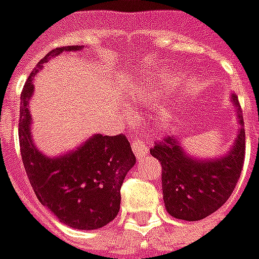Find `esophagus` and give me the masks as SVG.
Segmentation results:
<instances>
[{
    "label": "esophagus",
    "mask_w": 259,
    "mask_h": 259,
    "mask_svg": "<svg viewBox=\"0 0 259 259\" xmlns=\"http://www.w3.org/2000/svg\"><path fill=\"white\" fill-rule=\"evenodd\" d=\"M131 147H133L134 154L137 158H144L147 154H148V145L144 140H140V138H134L133 142H131Z\"/></svg>",
    "instance_id": "1"
}]
</instances>
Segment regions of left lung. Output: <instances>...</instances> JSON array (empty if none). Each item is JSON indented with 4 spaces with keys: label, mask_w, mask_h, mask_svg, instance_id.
Segmentation results:
<instances>
[{
    "label": "left lung",
    "mask_w": 259,
    "mask_h": 259,
    "mask_svg": "<svg viewBox=\"0 0 259 259\" xmlns=\"http://www.w3.org/2000/svg\"><path fill=\"white\" fill-rule=\"evenodd\" d=\"M232 102L238 105L234 94ZM241 130L232 150L220 159L199 161L188 157L174 135H166L150 150L162 165V195L166 211L185 220L199 221L227 202L241 177L245 159L244 118L238 108Z\"/></svg>",
    "instance_id": "8db88e82"
}]
</instances>
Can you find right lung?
<instances>
[{"mask_svg": "<svg viewBox=\"0 0 259 259\" xmlns=\"http://www.w3.org/2000/svg\"><path fill=\"white\" fill-rule=\"evenodd\" d=\"M79 45L55 48L36 64L21 94L18 138L22 164L38 201L61 223L75 230H97L119 212L121 185L135 164V155L124 134L114 137L97 134L77 151L60 158L42 155L32 144L28 100L32 79L45 61Z\"/></svg>", "mask_w": 259, "mask_h": 259, "instance_id": "add662e5", "label": "right lung"}]
</instances>
